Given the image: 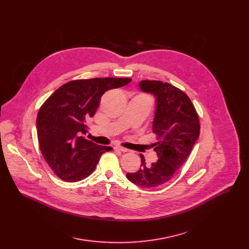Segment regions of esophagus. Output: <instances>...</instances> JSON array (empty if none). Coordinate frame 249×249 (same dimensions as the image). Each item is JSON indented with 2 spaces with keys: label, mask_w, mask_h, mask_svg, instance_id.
<instances>
[{
  "label": "esophagus",
  "mask_w": 249,
  "mask_h": 249,
  "mask_svg": "<svg viewBox=\"0 0 249 249\" xmlns=\"http://www.w3.org/2000/svg\"><path fill=\"white\" fill-rule=\"evenodd\" d=\"M114 150H116V151H120V152H122V153H126V152H128V150H127V149H125V148L121 147V146H115V147H114Z\"/></svg>",
  "instance_id": "34e87169"
}]
</instances>
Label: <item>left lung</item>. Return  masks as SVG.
<instances>
[{"instance_id": "1", "label": "left lung", "mask_w": 249, "mask_h": 249, "mask_svg": "<svg viewBox=\"0 0 249 249\" xmlns=\"http://www.w3.org/2000/svg\"><path fill=\"white\" fill-rule=\"evenodd\" d=\"M140 89L156 97L153 132L159 142L154 144L159 160L146 164L141 155V166L126 177L132 183L153 188L167 182L187 160L200 134L199 117L190 98L179 89L160 81H141Z\"/></svg>"}]
</instances>
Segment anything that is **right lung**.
Returning <instances> with one entry per match:
<instances>
[{
    "mask_svg": "<svg viewBox=\"0 0 249 249\" xmlns=\"http://www.w3.org/2000/svg\"><path fill=\"white\" fill-rule=\"evenodd\" d=\"M127 78H94L71 81L43 103L37 114L36 129L42 156L59 178L76 182L90 175L105 152L85 139L87 121L98 107L100 97L108 89L126 86Z\"/></svg>",
    "mask_w": 249,
    "mask_h": 249,
    "instance_id": "right-lung-1",
    "label": "right lung"
}]
</instances>
